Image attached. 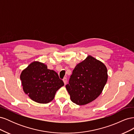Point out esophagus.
Masks as SVG:
<instances>
[{
  "label": "esophagus",
  "instance_id": "1",
  "mask_svg": "<svg viewBox=\"0 0 134 134\" xmlns=\"http://www.w3.org/2000/svg\"><path fill=\"white\" fill-rule=\"evenodd\" d=\"M63 82H64V84H66V83H67V78H66V77H65V78H64V79H63Z\"/></svg>",
  "mask_w": 134,
  "mask_h": 134
}]
</instances>
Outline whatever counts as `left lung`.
Returning a JSON list of instances; mask_svg holds the SVG:
<instances>
[{
	"instance_id": "1",
	"label": "left lung",
	"mask_w": 134,
	"mask_h": 134,
	"mask_svg": "<svg viewBox=\"0 0 134 134\" xmlns=\"http://www.w3.org/2000/svg\"><path fill=\"white\" fill-rule=\"evenodd\" d=\"M107 78V69L104 64L88 56L77 64L65 87L72 102L84 105L100 94Z\"/></svg>"
}]
</instances>
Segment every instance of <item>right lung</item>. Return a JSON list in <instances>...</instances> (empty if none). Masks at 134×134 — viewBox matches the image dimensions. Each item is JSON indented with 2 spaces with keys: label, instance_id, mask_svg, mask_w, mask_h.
Here are the masks:
<instances>
[{
  "label": "right lung",
  "instance_id": "obj_1",
  "mask_svg": "<svg viewBox=\"0 0 134 134\" xmlns=\"http://www.w3.org/2000/svg\"><path fill=\"white\" fill-rule=\"evenodd\" d=\"M23 90L36 102L47 103L54 99L56 92L64 83L57 72L48 69L38 62L30 64L20 76Z\"/></svg>",
  "mask_w": 134,
  "mask_h": 134
}]
</instances>
